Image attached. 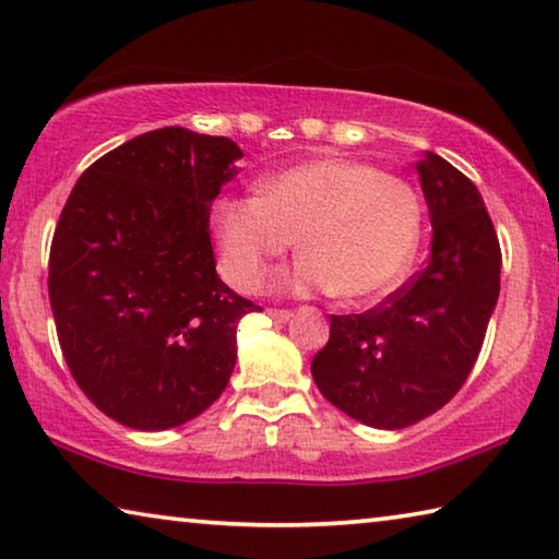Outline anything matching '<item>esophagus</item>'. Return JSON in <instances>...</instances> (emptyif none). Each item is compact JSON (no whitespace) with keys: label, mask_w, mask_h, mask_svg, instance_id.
<instances>
[{"label":"esophagus","mask_w":559,"mask_h":559,"mask_svg":"<svg viewBox=\"0 0 559 559\" xmlns=\"http://www.w3.org/2000/svg\"><path fill=\"white\" fill-rule=\"evenodd\" d=\"M266 312H269V318H271V320H276V322H288V320L293 318V312H290V310H276V308H269Z\"/></svg>","instance_id":"1"}]
</instances>
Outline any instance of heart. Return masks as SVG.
I'll return each instance as SVG.
<instances>
[{
    "label": "heart",
    "mask_w": 559,
    "mask_h": 559,
    "mask_svg": "<svg viewBox=\"0 0 559 559\" xmlns=\"http://www.w3.org/2000/svg\"><path fill=\"white\" fill-rule=\"evenodd\" d=\"M423 207L408 182L347 158H320L263 178L257 198H222L212 231L225 278L253 290L296 239L286 283L369 302L399 286L418 251Z\"/></svg>",
    "instance_id": "obj_1"
}]
</instances>
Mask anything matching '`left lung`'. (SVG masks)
Masks as SVG:
<instances>
[{"instance_id": "1", "label": "left lung", "mask_w": 559, "mask_h": 559, "mask_svg": "<svg viewBox=\"0 0 559 559\" xmlns=\"http://www.w3.org/2000/svg\"><path fill=\"white\" fill-rule=\"evenodd\" d=\"M418 176L432 225L428 266L377 308L332 314L310 367L324 399L379 430L408 428L454 399L499 300L501 247L479 190L432 151Z\"/></svg>"}]
</instances>
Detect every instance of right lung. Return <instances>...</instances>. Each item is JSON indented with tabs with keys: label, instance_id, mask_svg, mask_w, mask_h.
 <instances>
[{
	"label": "right lung",
	"instance_id": "add662e5",
	"mask_svg": "<svg viewBox=\"0 0 559 559\" xmlns=\"http://www.w3.org/2000/svg\"><path fill=\"white\" fill-rule=\"evenodd\" d=\"M241 148L182 127L97 158L60 212L48 296L60 349L99 411L134 430L198 418L227 389L237 324L261 310L215 269L210 205Z\"/></svg>",
	"mask_w": 559,
	"mask_h": 559
}]
</instances>
